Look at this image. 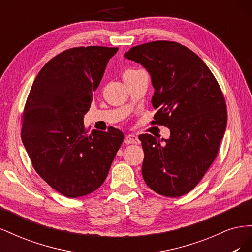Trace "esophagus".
Here are the masks:
<instances>
[{"label": "esophagus", "mask_w": 252, "mask_h": 252, "mask_svg": "<svg viewBox=\"0 0 252 252\" xmlns=\"http://www.w3.org/2000/svg\"><path fill=\"white\" fill-rule=\"evenodd\" d=\"M124 142L126 144H140V140L136 135L133 134H128L125 136Z\"/></svg>", "instance_id": "esophagus-1"}]
</instances>
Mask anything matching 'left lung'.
I'll return each instance as SVG.
<instances>
[{"instance_id":"1","label":"left lung","mask_w":252,"mask_h":252,"mask_svg":"<svg viewBox=\"0 0 252 252\" xmlns=\"http://www.w3.org/2000/svg\"><path fill=\"white\" fill-rule=\"evenodd\" d=\"M124 57L150 74L155 88L151 103L158 109L151 124L170 129L167 140L147 133L139 136L143 179L158 194L184 195L199 184L217 158L227 125L222 90L202 59L177 42L145 43Z\"/></svg>"}]
</instances>
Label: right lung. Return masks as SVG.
<instances>
[{
  "mask_svg": "<svg viewBox=\"0 0 252 252\" xmlns=\"http://www.w3.org/2000/svg\"><path fill=\"white\" fill-rule=\"evenodd\" d=\"M118 47H75L52 58L37 73L22 117V141L40 177L61 194L94 192L107 178L124 134L88 132L84 114Z\"/></svg>",
  "mask_w": 252,
  "mask_h": 252,
  "instance_id": "obj_1",
  "label": "right lung"
}]
</instances>
